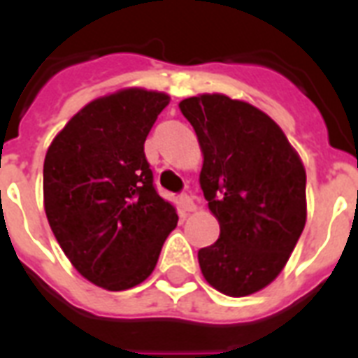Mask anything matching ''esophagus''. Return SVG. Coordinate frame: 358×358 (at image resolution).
Listing matches in <instances>:
<instances>
[{"label": "esophagus", "instance_id": "34e87169", "mask_svg": "<svg viewBox=\"0 0 358 358\" xmlns=\"http://www.w3.org/2000/svg\"><path fill=\"white\" fill-rule=\"evenodd\" d=\"M180 206L184 212H195V202H193V196H189L187 193L180 195Z\"/></svg>", "mask_w": 358, "mask_h": 358}]
</instances>
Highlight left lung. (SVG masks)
<instances>
[{
    "label": "left lung",
    "instance_id": "left-lung-1",
    "mask_svg": "<svg viewBox=\"0 0 358 358\" xmlns=\"http://www.w3.org/2000/svg\"><path fill=\"white\" fill-rule=\"evenodd\" d=\"M204 154L201 187L221 234L199 250L210 286L230 297L266 288L286 266L306 223L299 154L264 111L224 94L180 102Z\"/></svg>",
    "mask_w": 358,
    "mask_h": 358
}]
</instances>
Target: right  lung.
<instances>
[{
  "mask_svg": "<svg viewBox=\"0 0 358 358\" xmlns=\"http://www.w3.org/2000/svg\"><path fill=\"white\" fill-rule=\"evenodd\" d=\"M167 103V94L145 89L92 100L46 152L48 223L72 266L100 288L120 292L148 278L178 223L145 156Z\"/></svg>",
  "mask_w": 358,
  "mask_h": 358,
  "instance_id": "add662e5",
  "label": "right lung"
}]
</instances>
